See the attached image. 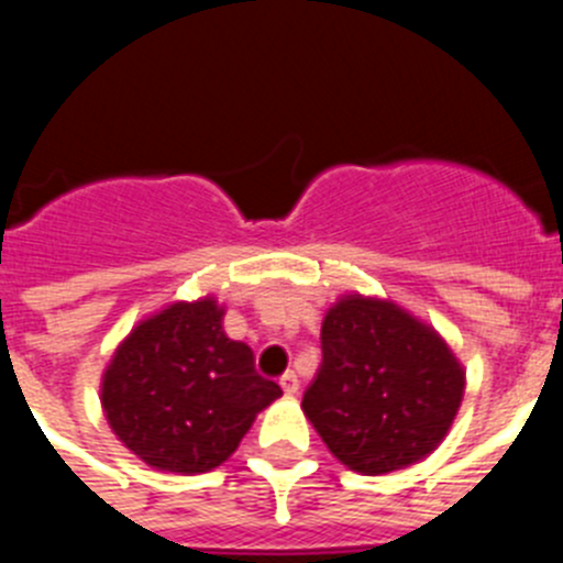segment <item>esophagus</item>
<instances>
[{"label": "esophagus", "mask_w": 563, "mask_h": 563, "mask_svg": "<svg viewBox=\"0 0 563 563\" xmlns=\"http://www.w3.org/2000/svg\"><path fill=\"white\" fill-rule=\"evenodd\" d=\"M280 386H283V391L288 394V397H294V394L299 391V380H297V375H294L291 369H288V372H283V377H280Z\"/></svg>", "instance_id": "esophagus-1"}]
</instances>
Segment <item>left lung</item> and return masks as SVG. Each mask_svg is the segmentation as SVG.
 Instances as JSON below:
<instances>
[{"mask_svg": "<svg viewBox=\"0 0 563 563\" xmlns=\"http://www.w3.org/2000/svg\"><path fill=\"white\" fill-rule=\"evenodd\" d=\"M461 397L464 369L433 328L386 299L346 294L322 322L302 411L341 464L386 475L439 448Z\"/></svg>", "mask_w": 563, "mask_h": 563, "instance_id": "8db88e82", "label": "left lung"}]
</instances>
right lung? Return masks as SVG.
<instances>
[{"instance_id": "1", "label": "right lung", "mask_w": 563, "mask_h": 563, "mask_svg": "<svg viewBox=\"0 0 563 563\" xmlns=\"http://www.w3.org/2000/svg\"><path fill=\"white\" fill-rule=\"evenodd\" d=\"M217 299L175 302L119 344L102 377V408L124 448L163 472L224 464L255 417L280 397L244 341L222 330Z\"/></svg>"}]
</instances>
